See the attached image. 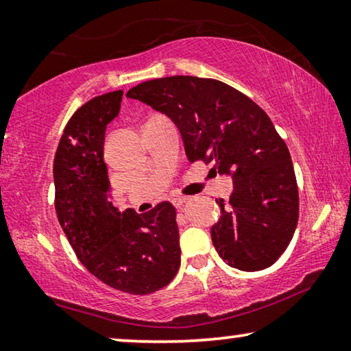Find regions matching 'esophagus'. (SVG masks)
Wrapping results in <instances>:
<instances>
[{"mask_svg":"<svg viewBox=\"0 0 351 351\" xmlns=\"http://www.w3.org/2000/svg\"><path fill=\"white\" fill-rule=\"evenodd\" d=\"M173 206L176 209H180V210H182V208H184V204H186V198L184 197H178V198H173Z\"/></svg>","mask_w":351,"mask_h":351,"instance_id":"1","label":"esophagus"}]
</instances>
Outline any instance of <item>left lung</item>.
Returning a JSON list of instances; mask_svg holds the SVG:
<instances>
[{"label":"left lung","instance_id":"1","mask_svg":"<svg viewBox=\"0 0 351 351\" xmlns=\"http://www.w3.org/2000/svg\"><path fill=\"white\" fill-rule=\"evenodd\" d=\"M128 98L173 121L191 162L213 164L232 178L230 202L215 199L220 219L213 243L228 265L243 271L275 264L298 221V187L285 141L263 109L217 80L169 76L132 87Z\"/></svg>","mask_w":351,"mask_h":351}]
</instances>
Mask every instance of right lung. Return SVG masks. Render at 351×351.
Returning <instances> with one entry per match:
<instances>
[{"label":"right lung","mask_w":351,"mask_h":351,"mask_svg":"<svg viewBox=\"0 0 351 351\" xmlns=\"http://www.w3.org/2000/svg\"><path fill=\"white\" fill-rule=\"evenodd\" d=\"M123 90L92 98L66 123L54 156L56 214L82 265L117 291L147 295L173 280L181 264L176 210L169 202L147 214L110 202L106 128Z\"/></svg>","instance_id":"right-lung-1"}]
</instances>
